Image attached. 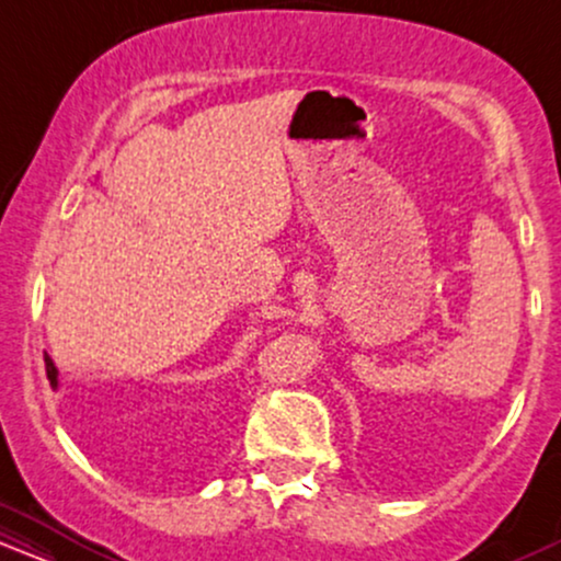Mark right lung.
<instances>
[{
  "label": "right lung",
  "instance_id": "1",
  "mask_svg": "<svg viewBox=\"0 0 561 561\" xmlns=\"http://www.w3.org/2000/svg\"><path fill=\"white\" fill-rule=\"evenodd\" d=\"M44 366H47V377H49V379H55V377H57V369H55L53 358H49V356H44Z\"/></svg>",
  "mask_w": 561,
  "mask_h": 561
}]
</instances>
